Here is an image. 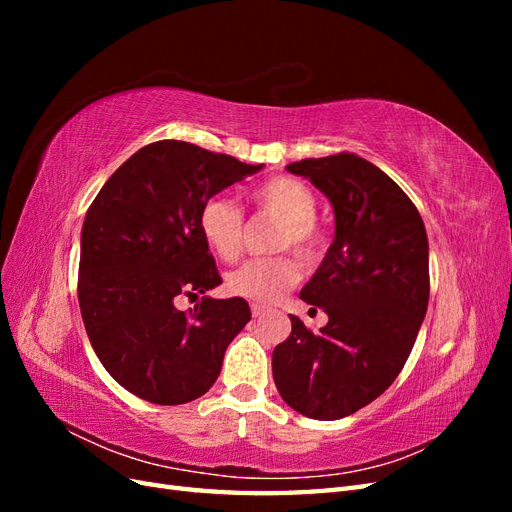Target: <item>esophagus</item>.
<instances>
[{
	"label": "esophagus",
	"instance_id": "1",
	"mask_svg": "<svg viewBox=\"0 0 512 512\" xmlns=\"http://www.w3.org/2000/svg\"><path fill=\"white\" fill-rule=\"evenodd\" d=\"M250 307H252V316H254V318H260L262 314H265V305H258V303H252Z\"/></svg>",
	"mask_w": 512,
	"mask_h": 512
}]
</instances>
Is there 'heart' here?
<instances>
[{
    "mask_svg": "<svg viewBox=\"0 0 512 512\" xmlns=\"http://www.w3.org/2000/svg\"><path fill=\"white\" fill-rule=\"evenodd\" d=\"M258 209L282 220L273 239V252H292L305 267H312L324 252V232L316 222L318 198L307 183L292 177H273L256 188ZM198 228L209 250L230 262L243 250L245 222L241 211L228 198H211L200 209ZM301 269L290 256L247 260L226 277L232 297L254 303H275L286 290L299 282Z\"/></svg>",
    "mask_w": 512,
    "mask_h": 512,
    "instance_id": "heart-1",
    "label": "heart"
}]
</instances>
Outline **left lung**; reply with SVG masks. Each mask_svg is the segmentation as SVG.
<instances>
[{
  "label": "left lung",
  "instance_id": "obj_1",
  "mask_svg": "<svg viewBox=\"0 0 512 512\" xmlns=\"http://www.w3.org/2000/svg\"><path fill=\"white\" fill-rule=\"evenodd\" d=\"M286 168L331 200L335 239L301 290L329 322L314 333L290 316L273 380L292 410L335 421L380 397L408 361L429 303L427 232L408 194L354 153Z\"/></svg>",
  "mask_w": 512,
  "mask_h": 512
}]
</instances>
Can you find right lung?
<instances>
[{
  "mask_svg": "<svg viewBox=\"0 0 512 512\" xmlns=\"http://www.w3.org/2000/svg\"><path fill=\"white\" fill-rule=\"evenodd\" d=\"M245 164L183 141L138 149L85 215L79 305L100 363L123 389L160 406L205 395L224 352L252 318L245 299L203 297L179 312V294L220 286L198 215L211 196L254 175Z\"/></svg>",
  "mask_w": 512,
  "mask_h": 512,
  "instance_id": "right-lung-1",
  "label": "right lung"
}]
</instances>
